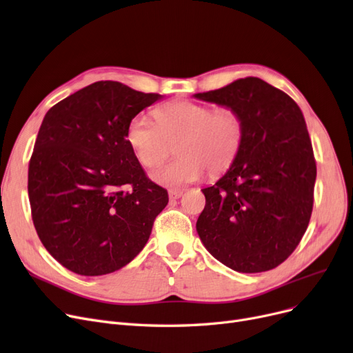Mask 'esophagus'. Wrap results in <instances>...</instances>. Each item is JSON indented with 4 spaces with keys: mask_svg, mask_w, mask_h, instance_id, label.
Masks as SVG:
<instances>
[{
    "mask_svg": "<svg viewBox=\"0 0 353 353\" xmlns=\"http://www.w3.org/2000/svg\"><path fill=\"white\" fill-rule=\"evenodd\" d=\"M182 194H183V191H181V190H171L170 191V198L171 199H178V198L182 196Z\"/></svg>",
    "mask_w": 353,
    "mask_h": 353,
    "instance_id": "esophagus-1",
    "label": "esophagus"
}]
</instances>
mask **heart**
Returning a JSON list of instances; mask_svg holds the SVG:
<instances>
[{
  "label": "heart",
  "instance_id": "1",
  "mask_svg": "<svg viewBox=\"0 0 353 353\" xmlns=\"http://www.w3.org/2000/svg\"><path fill=\"white\" fill-rule=\"evenodd\" d=\"M157 122L145 114L133 116L126 128V142L135 158L148 168L162 163L172 146L179 155L155 172L152 179L165 187H182L198 181L205 168L218 174L236 159L243 123L231 109L214 110L207 105L174 102L155 112Z\"/></svg>",
  "mask_w": 353,
  "mask_h": 353
}]
</instances>
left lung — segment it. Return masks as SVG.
Segmentation results:
<instances>
[{
    "mask_svg": "<svg viewBox=\"0 0 353 353\" xmlns=\"http://www.w3.org/2000/svg\"><path fill=\"white\" fill-rule=\"evenodd\" d=\"M236 112L243 141L212 187L196 232L210 254L239 273L272 270L306 232L316 162L303 113L284 92L259 77L194 94Z\"/></svg>",
    "mask_w": 353,
    "mask_h": 353,
    "instance_id": "obj_1",
    "label": "left lung"
}]
</instances>
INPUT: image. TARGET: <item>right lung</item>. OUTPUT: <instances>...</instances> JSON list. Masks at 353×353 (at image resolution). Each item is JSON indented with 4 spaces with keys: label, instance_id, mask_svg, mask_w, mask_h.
Masks as SVG:
<instances>
[{
    "label": "right lung",
    "instance_id": "1",
    "mask_svg": "<svg viewBox=\"0 0 353 353\" xmlns=\"http://www.w3.org/2000/svg\"><path fill=\"white\" fill-rule=\"evenodd\" d=\"M162 97L96 81L46 113L30 159L28 196L43 245L67 270L113 273L148 243L168 192L145 175L126 128Z\"/></svg>",
    "mask_w": 353,
    "mask_h": 353
}]
</instances>
